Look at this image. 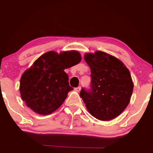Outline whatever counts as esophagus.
I'll list each match as a JSON object with an SVG mask.
<instances>
[{"label":"esophagus","instance_id":"1","mask_svg":"<svg viewBox=\"0 0 153 153\" xmlns=\"http://www.w3.org/2000/svg\"><path fill=\"white\" fill-rule=\"evenodd\" d=\"M80 89H81V87L80 86H78V87H77V88H75V91H76V92H80Z\"/></svg>","mask_w":153,"mask_h":153}]
</instances>
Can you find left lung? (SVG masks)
Listing matches in <instances>:
<instances>
[{
	"instance_id": "1",
	"label": "left lung",
	"mask_w": 153,
	"mask_h": 153,
	"mask_svg": "<svg viewBox=\"0 0 153 153\" xmlns=\"http://www.w3.org/2000/svg\"><path fill=\"white\" fill-rule=\"evenodd\" d=\"M84 59L91 68V87L88 91L82 88L80 97L93 117L111 120L130 101L134 88L130 73L122 61L101 51L85 54Z\"/></svg>"
}]
</instances>
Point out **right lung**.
Masks as SVG:
<instances>
[{
    "label": "right lung",
    "instance_id": "obj_1",
    "mask_svg": "<svg viewBox=\"0 0 153 153\" xmlns=\"http://www.w3.org/2000/svg\"><path fill=\"white\" fill-rule=\"evenodd\" d=\"M81 55L75 50L58 54L50 51L40 56L20 80L21 96L39 114H50L59 108L73 88L69 85L66 68L78 64Z\"/></svg>",
    "mask_w": 153,
    "mask_h": 153
}]
</instances>
